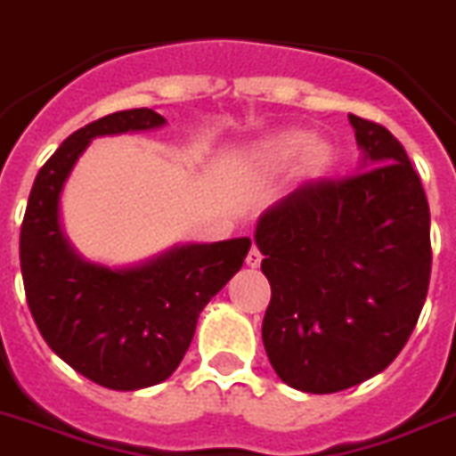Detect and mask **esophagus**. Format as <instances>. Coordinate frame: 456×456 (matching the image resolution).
Returning <instances> with one entry per match:
<instances>
[{"label": "esophagus", "instance_id": "1", "mask_svg": "<svg viewBox=\"0 0 456 456\" xmlns=\"http://www.w3.org/2000/svg\"><path fill=\"white\" fill-rule=\"evenodd\" d=\"M246 265L250 266V269H257V266L262 265V253L260 250H257V248H250V253H248V257H246Z\"/></svg>", "mask_w": 456, "mask_h": 456}]
</instances>
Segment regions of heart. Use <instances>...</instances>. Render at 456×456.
<instances>
[{
	"mask_svg": "<svg viewBox=\"0 0 456 456\" xmlns=\"http://www.w3.org/2000/svg\"><path fill=\"white\" fill-rule=\"evenodd\" d=\"M302 154V168L306 175L318 177L332 166V147L328 142L314 140L306 131H286L272 138L262 147L260 157L265 164L281 166Z\"/></svg>",
	"mask_w": 456,
	"mask_h": 456,
	"instance_id": "1",
	"label": "heart"
}]
</instances>
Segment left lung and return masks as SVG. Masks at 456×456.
Instances as JSON below:
<instances>
[{"mask_svg": "<svg viewBox=\"0 0 456 456\" xmlns=\"http://www.w3.org/2000/svg\"><path fill=\"white\" fill-rule=\"evenodd\" d=\"M349 121L368 170L299 187L255 232L272 286L266 356L306 394H337L387 370L431 279V213L417 170L384 126Z\"/></svg>", "mask_w": 456, "mask_h": 456, "instance_id": "8db88e82", "label": "left lung"}]
</instances>
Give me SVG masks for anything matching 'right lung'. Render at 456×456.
I'll use <instances>...</instances> for the list:
<instances>
[{
  "instance_id": "obj_1",
  "label": "right lung",
  "mask_w": 456,
  "mask_h": 456,
  "mask_svg": "<svg viewBox=\"0 0 456 456\" xmlns=\"http://www.w3.org/2000/svg\"><path fill=\"white\" fill-rule=\"evenodd\" d=\"M164 124L161 114L138 107L74 131L37 173L20 227V272L37 328L69 368L114 391L154 387L175 372L201 309L250 250V239L191 243L128 269L74 253L58 216L74 161L98 135Z\"/></svg>"
}]
</instances>
